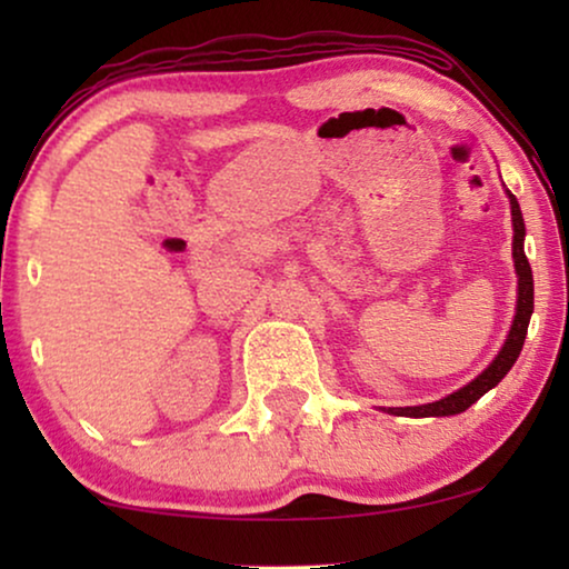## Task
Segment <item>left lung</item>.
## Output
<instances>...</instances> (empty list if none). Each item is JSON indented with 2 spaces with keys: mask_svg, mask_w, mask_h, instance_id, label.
<instances>
[{
  "mask_svg": "<svg viewBox=\"0 0 569 569\" xmlns=\"http://www.w3.org/2000/svg\"><path fill=\"white\" fill-rule=\"evenodd\" d=\"M510 197V212H512V261H516V274H518V308H516V318H512L510 333L505 339V345L492 362H489L487 370H481L477 378L471 380L469 386L458 388L456 393L446 396V399L432 401V403H422V407H388V415L396 417H450V415H461L477 403L481 396L500 383V380L508 376L512 365H516L520 349H523L526 333H528V321H531L533 313V274H531V263L526 259L523 251V238H526V224H523V214H520V204L518 199Z\"/></svg>",
  "mask_w": 569,
  "mask_h": 569,
  "instance_id": "left-lung-1",
  "label": "left lung"
}]
</instances>
